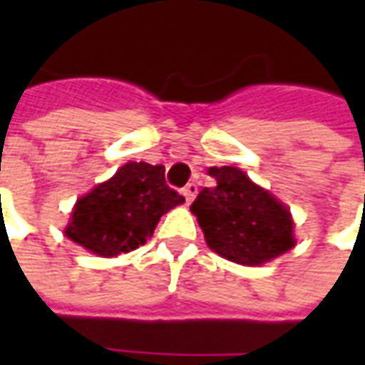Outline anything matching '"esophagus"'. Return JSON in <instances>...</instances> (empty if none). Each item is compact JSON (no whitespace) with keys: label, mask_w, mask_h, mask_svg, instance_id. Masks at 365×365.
Listing matches in <instances>:
<instances>
[{"label":"esophagus","mask_w":365,"mask_h":365,"mask_svg":"<svg viewBox=\"0 0 365 365\" xmlns=\"http://www.w3.org/2000/svg\"><path fill=\"white\" fill-rule=\"evenodd\" d=\"M182 193H183V197H185V203L190 205L191 201H193V197L197 195V185H195V183H187V185L182 190Z\"/></svg>","instance_id":"1"}]
</instances>
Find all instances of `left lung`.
<instances>
[{"label":"left lung","mask_w":365,"mask_h":365,"mask_svg":"<svg viewBox=\"0 0 365 365\" xmlns=\"http://www.w3.org/2000/svg\"><path fill=\"white\" fill-rule=\"evenodd\" d=\"M213 187L191 203L207 246L242 266H260L295 246L287 207L235 166L209 168Z\"/></svg>","instance_id":"left-lung-1"}]
</instances>
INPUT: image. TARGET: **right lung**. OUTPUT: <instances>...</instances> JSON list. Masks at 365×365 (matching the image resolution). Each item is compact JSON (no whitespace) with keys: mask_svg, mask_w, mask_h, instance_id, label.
Segmentation results:
<instances>
[{"mask_svg":"<svg viewBox=\"0 0 365 365\" xmlns=\"http://www.w3.org/2000/svg\"><path fill=\"white\" fill-rule=\"evenodd\" d=\"M183 201L168 187L164 166L128 162L78 199L64 235L97 256H119L143 246L160 217Z\"/></svg>","mask_w":365,"mask_h":365,"instance_id":"obj_1","label":"right lung"}]
</instances>
